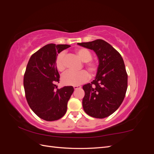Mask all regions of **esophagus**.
I'll use <instances>...</instances> for the list:
<instances>
[{"mask_svg":"<svg viewBox=\"0 0 154 154\" xmlns=\"http://www.w3.org/2000/svg\"><path fill=\"white\" fill-rule=\"evenodd\" d=\"M73 87L74 90H76V89H78V88H80L82 87L80 85H77V86H74Z\"/></svg>","mask_w":154,"mask_h":154,"instance_id":"obj_1","label":"esophagus"}]
</instances>
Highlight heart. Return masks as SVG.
<instances>
[{
  "label": "heart",
  "mask_w": 154,
  "mask_h": 154,
  "mask_svg": "<svg viewBox=\"0 0 154 154\" xmlns=\"http://www.w3.org/2000/svg\"><path fill=\"white\" fill-rule=\"evenodd\" d=\"M76 52L82 61L87 62V67L91 72H96L97 66L96 63L90 61L92 58V54L89 51L85 48H79L76 49ZM65 55L66 53L63 51L59 53L56 58V67L60 72H62L66 69V63L64 61ZM88 79H89V74L85 71L79 72L69 71L63 74L62 76V82L63 84L66 85L77 86L85 83Z\"/></svg>",
  "instance_id": "b5f03b06"
}]
</instances>
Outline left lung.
<instances>
[{
  "label": "left lung",
  "mask_w": 154,
  "mask_h": 154,
  "mask_svg": "<svg viewBox=\"0 0 154 154\" xmlns=\"http://www.w3.org/2000/svg\"><path fill=\"white\" fill-rule=\"evenodd\" d=\"M77 44L94 51L99 60L95 80L83 86V110L93 118L108 117L119 108L127 92L128 76L123 60L103 40Z\"/></svg>",
  "instance_id": "8db88e82"
}]
</instances>
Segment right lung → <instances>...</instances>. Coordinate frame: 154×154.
Segmentation results:
<instances>
[{"mask_svg": "<svg viewBox=\"0 0 154 154\" xmlns=\"http://www.w3.org/2000/svg\"><path fill=\"white\" fill-rule=\"evenodd\" d=\"M69 45L49 44L32 54L24 76V87L31 110L48 122L58 120L66 113L67 102L74 92L72 86L57 88L60 75L55 65L58 54Z\"/></svg>", "mask_w": 154, "mask_h": 154, "instance_id": "right-lung-1", "label": "right lung"}]
</instances>
